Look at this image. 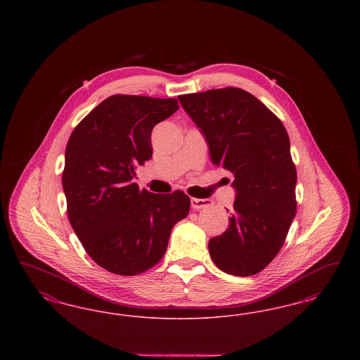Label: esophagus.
<instances>
[{"instance_id": "esophagus-1", "label": "esophagus", "mask_w": 360, "mask_h": 360, "mask_svg": "<svg viewBox=\"0 0 360 360\" xmlns=\"http://www.w3.org/2000/svg\"><path fill=\"white\" fill-rule=\"evenodd\" d=\"M190 204L193 209H205L207 206L212 205V201L206 198H191Z\"/></svg>"}]
</instances>
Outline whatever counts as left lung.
<instances>
[{
  "label": "left lung",
  "mask_w": 360,
  "mask_h": 360,
  "mask_svg": "<svg viewBox=\"0 0 360 360\" xmlns=\"http://www.w3.org/2000/svg\"><path fill=\"white\" fill-rule=\"evenodd\" d=\"M178 100L205 137L212 163L235 178L229 228L209 240L210 257L226 274H257L282 248L295 216L289 135L274 113L241 89H213Z\"/></svg>",
  "instance_id": "left-lung-1"
}]
</instances>
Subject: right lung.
Wrapping results in <instances>:
<instances>
[{
	"label": "right lung",
	"instance_id": "add662e5",
	"mask_svg": "<svg viewBox=\"0 0 360 360\" xmlns=\"http://www.w3.org/2000/svg\"><path fill=\"white\" fill-rule=\"evenodd\" d=\"M179 109L174 98L112 96L72 131L62 185L70 224L86 252L109 273L137 275L163 257L190 198L154 194L134 182L153 158L155 125Z\"/></svg>",
	"mask_w": 360,
	"mask_h": 360
}]
</instances>
